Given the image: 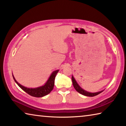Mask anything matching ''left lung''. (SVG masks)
I'll list each match as a JSON object with an SVG mask.
<instances>
[{
    "label": "left lung",
    "mask_w": 126,
    "mask_h": 126,
    "mask_svg": "<svg viewBox=\"0 0 126 126\" xmlns=\"http://www.w3.org/2000/svg\"><path fill=\"white\" fill-rule=\"evenodd\" d=\"M72 82H73V85L74 86V88H75L76 90L78 92V93H80L81 94H83L84 95H86V96H88V97H94L95 96L98 94H99V93H101L103 91L98 92H95V93H91V92H88L86 91L83 89L81 87L79 86L78 84L77 83V82H76V80L73 77V76H72Z\"/></svg>",
    "instance_id": "1"
}]
</instances>
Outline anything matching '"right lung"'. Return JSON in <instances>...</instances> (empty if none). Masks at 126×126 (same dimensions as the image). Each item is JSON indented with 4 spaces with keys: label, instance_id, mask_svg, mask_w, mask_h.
<instances>
[{
    "label": "right lung",
    "instance_id": "add662e5",
    "mask_svg": "<svg viewBox=\"0 0 126 126\" xmlns=\"http://www.w3.org/2000/svg\"><path fill=\"white\" fill-rule=\"evenodd\" d=\"M58 72L59 70H57V71L53 72L45 84L35 88H27V87L23 86L17 82L13 75V77L14 80L16 83L18 85V86L28 94L35 97H42L48 94L53 90L54 86L55 77Z\"/></svg>",
    "mask_w": 126,
    "mask_h": 126
}]
</instances>
